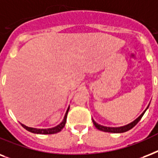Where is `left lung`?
<instances>
[{
	"label": "left lung",
	"instance_id": "obj_1",
	"mask_svg": "<svg viewBox=\"0 0 158 158\" xmlns=\"http://www.w3.org/2000/svg\"><path fill=\"white\" fill-rule=\"evenodd\" d=\"M149 105L148 106V107L146 108V110L143 112V113L140 114V115L138 117V118L134 120L133 122L131 123H128V124H126L124 126H121V127H106V126H103V125H101V124H99L96 122V121L94 120L92 118V121H93V123H94V125L96 126V128L99 130H101V131H103V132H108V133H115V134H120V133H124V132H127L129 131V129H131L134 128V126L136 125L137 123H139V121L143 117V115L144 114V113L146 112V110L148 109L149 107Z\"/></svg>",
	"mask_w": 158,
	"mask_h": 158
}]
</instances>
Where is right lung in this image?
Returning a JSON list of instances; mask_svg holds the SVG:
<instances>
[{
    "label": "right lung",
    "mask_w": 158,
    "mask_h": 158,
    "mask_svg": "<svg viewBox=\"0 0 158 158\" xmlns=\"http://www.w3.org/2000/svg\"><path fill=\"white\" fill-rule=\"evenodd\" d=\"M69 108L70 106H68V110L66 111L65 115H64V118L62 119V121L58 124V125L55 126L53 128H50V129H35V128H31V127H28V126L24 125L23 123H21V125L23 128L28 130V131L31 132V133H34V134H57L58 132H60L62 130L64 126H65L66 121H67V116H68V110H69Z\"/></svg>",
    "instance_id": "add662e5"
}]
</instances>
